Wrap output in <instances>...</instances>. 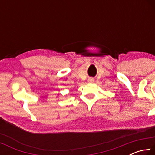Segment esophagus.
Segmentation results:
<instances>
[{
  "label": "esophagus",
  "instance_id": "esophagus-1",
  "mask_svg": "<svg viewBox=\"0 0 155 155\" xmlns=\"http://www.w3.org/2000/svg\"><path fill=\"white\" fill-rule=\"evenodd\" d=\"M93 81H94V78H88V82L91 83V82H93Z\"/></svg>",
  "mask_w": 155,
  "mask_h": 155
}]
</instances>
